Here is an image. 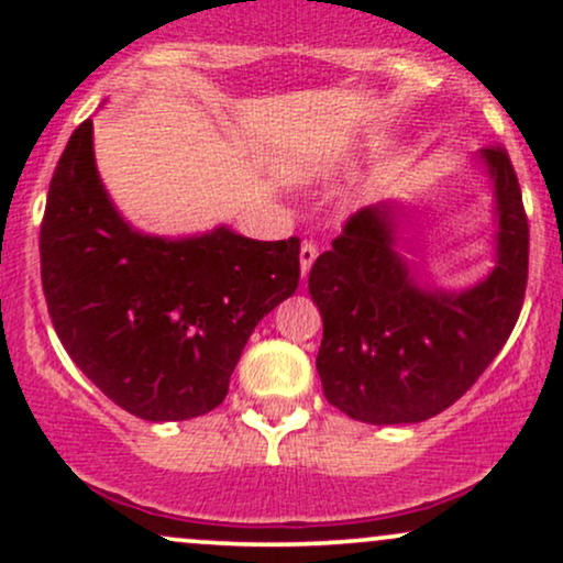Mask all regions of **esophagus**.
Here are the masks:
<instances>
[{
    "label": "esophagus",
    "mask_w": 563,
    "mask_h": 563,
    "mask_svg": "<svg viewBox=\"0 0 563 563\" xmlns=\"http://www.w3.org/2000/svg\"><path fill=\"white\" fill-rule=\"evenodd\" d=\"M314 260H318V245L312 241H303L301 243V251H299V262H301V277L309 275V269H312Z\"/></svg>",
    "instance_id": "1"
}]
</instances>
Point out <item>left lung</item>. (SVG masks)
Masks as SVG:
<instances>
[{
	"label": "left lung",
	"mask_w": 563,
	"mask_h": 563,
	"mask_svg": "<svg viewBox=\"0 0 563 563\" xmlns=\"http://www.w3.org/2000/svg\"><path fill=\"white\" fill-rule=\"evenodd\" d=\"M495 179L497 267L466 294L418 288L394 251L389 209H363L318 256L309 294L320 309L318 373L325 399L373 426L418 423L479 380L519 320L529 224L506 147L482 151Z\"/></svg>",
	"instance_id": "8db88e82"
}]
</instances>
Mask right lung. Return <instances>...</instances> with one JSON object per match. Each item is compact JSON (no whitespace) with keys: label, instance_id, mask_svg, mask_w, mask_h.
Returning <instances> with one entry per match:
<instances>
[{"label":"right lung","instance_id":"right-lung-1","mask_svg":"<svg viewBox=\"0 0 563 563\" xmlns=\"http://www.w3.org/2000/svg\"><path fill=\"white\" fill-rule=\"evenodd\" d=\"M299 238L219 228L187 241L134 232L95 169L92 119L57 161L38 230L57 339L111 402L142 421H187L228 397L256 322L299 286Z\"/></svg>","mask_w":563,"mask_h":563}]
</instances>
